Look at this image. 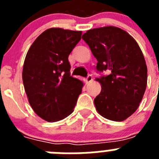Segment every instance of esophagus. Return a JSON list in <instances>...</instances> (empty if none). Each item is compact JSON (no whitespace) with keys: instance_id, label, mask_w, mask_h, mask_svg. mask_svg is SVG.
Instances as JSON below:
<instances>
[{"instance_id":"esophagus-1","label":"esophagus","mask_w":159,"mask_h":159,"mask_svg":"<svg viewBox=\"0 0 159 159\" xmlns=\"http://www.w3.org/2000/svg\"><path fill=\"white\" fill-rule=\"evenodd\" d=\"M85 80H86L87 84H88V83H90V82H91V81L92 80V76L91 75H89L88 77H87Z\"/></svg>"}]
</instances>
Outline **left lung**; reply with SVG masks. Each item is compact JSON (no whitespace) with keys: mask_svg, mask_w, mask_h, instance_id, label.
I'll return each mask as SVG.
<instances>
[{"mask_svg":"<svg viewBox=\"0 0 159 159\" xmlns=\"http://www.w3.org/2000/svg\"><path fill=\"white\" fill-rule=\"evenodd\" d=\"M96 58L102 89L94 99L102 117L123 121L138 109L147 84V67L141 48L128 32L114 26L90 29L82 36Z\"/></svg>","mask_w":159,"mask_h":159,"instance_id":"left-lung-1","label":"left lung"}]
</instances>
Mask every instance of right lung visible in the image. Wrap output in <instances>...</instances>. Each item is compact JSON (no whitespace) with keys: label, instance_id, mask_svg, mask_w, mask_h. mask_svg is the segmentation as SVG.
I'll return each instance as SVG.
<instances>
[{"label":"right lung","instance_id":"1","mask_svg":"<svg viewBox=\"0 0 159 159\" xmlns=\"http://www.w3.org/2000/svg\"><path fill=\"white\" fill-rule=\"evenodd\" d=\"M81 35V31L48 29L36 38L25 57V92L32 110L43 120L60 121L74 111L84 84L70 75L68 56Z\"/></svg>","mask_w":159,"mask_h":159}]
</instances>
